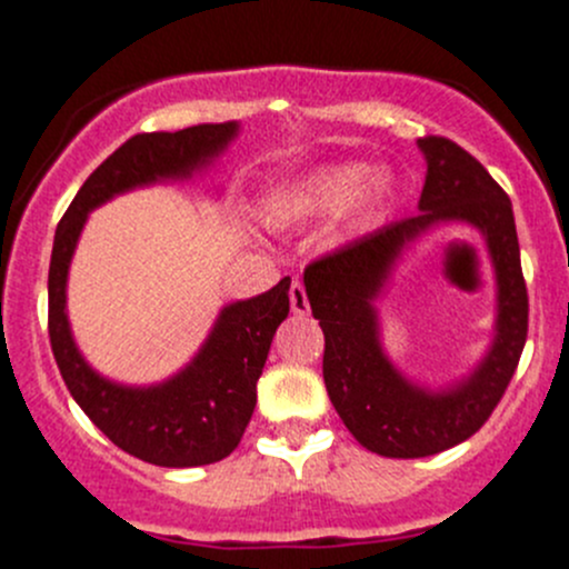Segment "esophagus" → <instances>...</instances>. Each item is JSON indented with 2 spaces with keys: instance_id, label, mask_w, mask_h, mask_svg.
I'll use <instances>...</instances> for the list:
<instances>
[{
  "instance_id": "34e87169",
  "label": "esophagus",
  "mask_w": 569,
  "mask_h": 569,
  "mask_svg": "<svg viewBox=\"0 0 569 569\" xmlns=\"http://www.w3.org/2000/svg\"><path fill=\"white\" fill-rule=\"evenodd\" d=\"M289 302H291V311H295L297 317H306V313L311 311V306H308V295H306V289H302L300 280H295V283H291Z\"/></svg>"
}]
</instances>
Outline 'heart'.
Masks as SVG:
<instances>
[{
	"instance_id": "obj_1",
	"label": "heart",
	"mask_w": 569,
	"mask_h": 569,
	"mask_svg": "<svg viewBox=\"0 0 569 569\" xmlns=\"http://www.w3.org/2000/svg\"><path fill=\"white\" fill-rule=\"evenodd\" d=\"M388 187L386 178H366L360 164H327L313 173L286 183L269 198L267 217L280 226L317 220V217L336 214V211L352 206L360 222H369L386 209Z\"/></svg>"
}]
</instances>
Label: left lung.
<instances>
[{"label": "left lung", "mask_w": 569, "mask_h": 569, "mask_svg": "<svg viewBox=\"0 0 569 569\" xmlns=\"http://www.w3.org/2000/svg\"><path fill=\"white\" fill-rule=\"evenodd\" d=\"M427 157L418 214L366 233L306 267V295L325 332L327 396L363 449L396 460L438 455L485 427L507 391L529 332L520 244L509 194L465 148L446 137H421ZM479 227L497 267V338L480 369L446 392L405 381L379 343L373 300L400 250L438 221Z\"/></svg>", "instance_id": "obj_1"}]
</instances>
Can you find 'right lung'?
Returning <instances> with one entry per match:
<instances>
[{
	"label": "right lung",
	"instance_id": "obj_1",
	"mask_svg": "<svg viewBox=\"0 0 569 569\" xmlns=\"http://www.w3.org/2000/svg\"><path fill=\"white\" fill-rule=\"evenodd\" d=\"M237 123H200L181 131L134 134L90 173L54 233L49 263V341L57 369L90 421L126 455L162 468L220 462L242 440L256 410V382L278 325L289 317L283 278L263 295L222 308L192 363L162 386L129 388L96 375L73 343L66 317V280L84 220L126 189L189 178L237 137Z\"/></svg>",
	"mask_w": 569,
	"mask_h": 569
}]
</instances>
